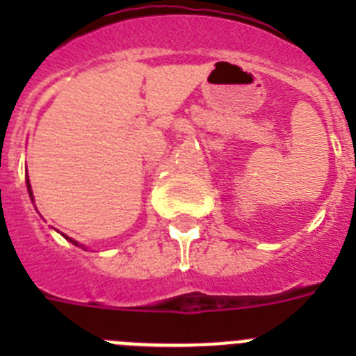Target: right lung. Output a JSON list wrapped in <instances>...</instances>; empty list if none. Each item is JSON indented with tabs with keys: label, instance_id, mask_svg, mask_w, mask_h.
Listing matches in <instances>:
<instances>
[{
	"label": "right lung",
	"instance_id": "1",
	"mask_svg": "<svg viewBox=\"0 0 356 356\" xmlns=\"http://www.w3.org/2000/svg\"><path fill=\"white\" fill-rule=\"evenodd\" d=\"M26 187H28V194H30V197H31V200H33V196H31V187H30V181H28L26 180ZM69 241H71V238H69ZM72 242V244H76V242H74V241H71ZM76 246H78V244H76Z\"/></svg>",
	"mask_w": 356,
	"mask_h": 356
}]
</instances>
